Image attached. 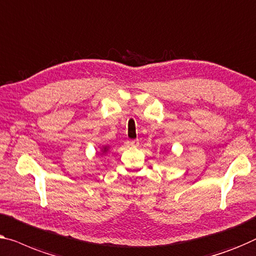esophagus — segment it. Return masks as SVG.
Masks as SVG:
<instances>
[{
  "mask_svg": "<svg viewBox=\"0 0 256 256\" xmlns=\"http://www.w3.org/2000/svg\"><path fill=\"white\" fill-rule=\"evenodd\" d=\"M130 146L131 147H138L139 146V141L138 140H131L130 141Z\"/></svg>",
  "mask_w": 256,
  "mask_h": 256,
  "instance_id": "esophagus-1",
  "label": "esophagus"
}]
</instances>
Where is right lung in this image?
I'll use <instances>...</instances> for the list:
<instances>
[{"mask_svg":"<svg viewBox=\"0 0 256 256\" xmlns=\"http://www.w3.org/2000/svg\"><path fill=\"white\" fill-rule=\"evenodd\" d=\"M98 148H100V154L101 155H106V152H109L110 146H109V144H102V146L98 147Z\"/></svg>","mask_w":256,"mask_h":256,"instance_id":"obj_1","label":"right lung"}]
</instances>
